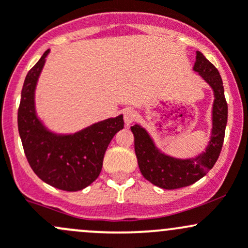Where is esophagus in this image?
Returning <instances> with one entry per match:
<instances>
[{
    "instance_id": "34e87169",
    "label": "esophagus",
    "mask_w": 248,
    "mask_h": 248,
    "mask_svg": "<svg viewBox=\"0 0 248 248\" xmlns=\"http://www.w3.org/2000/svg\"><path fill=\"white\" fill-rule=\"evenodd\" d=\"M135 117H136L135 111L132 110V108H125L124 112H123V118H124L125 125H126V126H129V125L134 122Z\"/></svg>"
}]
</instances>
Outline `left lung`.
I'll use <instances>...</instances> for the list:
<instances>
[{"instance_id": "1", "label": "left lung", "mask_w": 248, "mask_h": 248, "mask_svg": "<svg viewBox=\"0 0 248 248\" xmlns=\"http://www.w3.org/2000/svg\"><path fill=\"white\" fill-rule=\"evenodd\" d=\"M193 70L212 87V131L206 150L191 158H178L161 151L150 134L140 124L131 126L135 136V153L144 178L163 189H177L193 185L214 167L219 158L227 125L228 108L219 71L201 52H196Z\"/></svg>"}]
</instances>
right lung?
Returning a JSON list of instances; mask_svg holds the SVG:
<instances>
[{
    "label": "right lung",
    "instance_id": "1",
    "mask_svg": "<svg viewBox=\"0 0 248 248\" xmlns=\"http://www.w3.org/2000/svg\"><path fill=\"white\" fill-rule=\"evenodd\" d=\"M49 49L28 72L21 91L17 126L23 150L33 171L44 182L66 191L86 188L99 176L105 151L124 127L123 114L104 119L73 134H58L40 119L35 90Z\"/></svg>",
    "mask_w": 248,
    "mask_h": 248
}]
</instances>
